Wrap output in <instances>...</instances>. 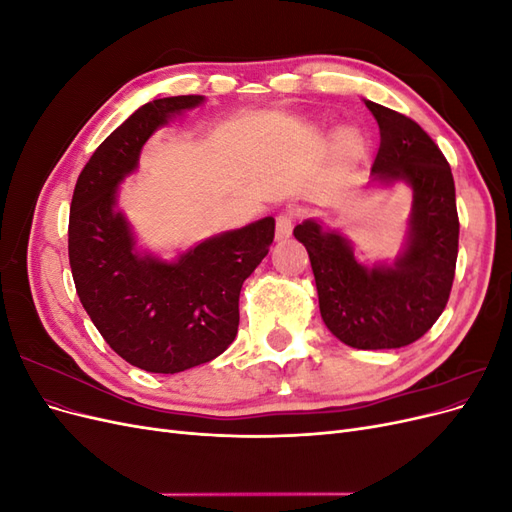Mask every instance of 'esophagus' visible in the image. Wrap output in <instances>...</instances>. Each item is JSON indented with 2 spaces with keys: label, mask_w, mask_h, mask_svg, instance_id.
Listing matches in <instances>:
<instances>
[{
  "label": "esophagus",
  "mask_w": 512,
  "mask_h": 512,
  "mask_svg": "<svg viewBox=\"0 0 512 512\" xmlns=\"http://www.w3.org/2000/svg\"><path fill=\"white\" fill-rule=\"evenodd\" d=\"M292 224H294V213L292 211H282L275 220V239L284 241L292 235Z\"/></svg>",
  "instance_id": "34e87169"
}]
</instances>
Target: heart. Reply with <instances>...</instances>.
Returning <instances> with one entry per match:
<instances>
[{
	"label": "heart",
	"mask_w": 512,
	"mask_h": 512,
	"mask_svg": "<svg viewBox=\"0 0 512 512\" xmlns=\"http://www.w3.org/2000/svg\"><path fill=\"white\" fill-rule=\"evenodd\" d=\"M337 149H339V153H342V156H354V153L361 149V138L356 136L354 132H344L342 136H339Z\"/></svg>",
	"instance_id": "heart-1"
}]
</instances>
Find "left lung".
Instances as JSON below:
<instances>
[{
    "instance_id": "1",
    "label": "left lung",
    "mask_w": 512,
    "mask_h": 512,
    "mask_svg": "<svg viewBox=\"0 0 512 512\" xmlns=\"http://www.w3.org/2000/svg\"><path fill=\"white\" fill-rule=\"evenodd\" d=\"M380 126L371 173L408 181L414 192L410 245L395 267L365 269L339 232L307 220L294 228L316 277L320 314L329 331L359 350L404 348L421 339L451 297L459 252L455 181L440 147L406 115L365 102Z\"/></svg>"
}]
</instances>
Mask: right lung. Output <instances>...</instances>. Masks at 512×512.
I'll return each instance as SVG.
<instances>
[{
	"label": "right lung",
	"instance_id": "add662e5",
	"mask_svg": "<svg viewBox=\"0 0 512 512\" xmlns=\"http://www.w3.org/2000/svg\"><path fill=\"white\" fill-rule=\"evenodd\" d=\"M200 102L203 96H173L138 108L89 158L70 205L76 294L104 342L151 374L209 363L235 342L241 286L275 237V220L265 218L200 243L177 262L134 252L130 228L113 209L117 183L136 168L153 130Z\"/></svg>",
	"mask_w": 512,
	"mask_h": 512
}]
</instances>
